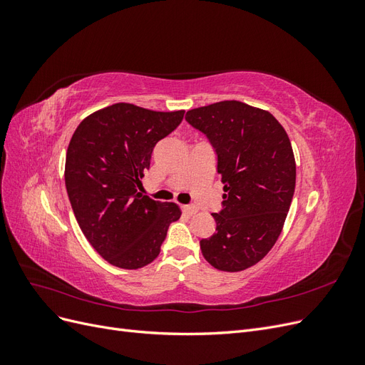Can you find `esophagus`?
I'll return each instance as SVG.
<instances>
[{
  "instance_id": "obj_1",
  "label": "esophagus",
  "mask_w": 365,
  "mask_h": 365,
  "mask_svg": "<svg viewBox=\"0 0 365 365\" xmlns=\"http://www.w3.org/2000/svg\"><path fill=\"white\" fill-rule=\"evenodd\" d=\"M181 210H182V213L187 216H193L197 212V208L195 205H181Z\"/></svg>"
}]
</instances>
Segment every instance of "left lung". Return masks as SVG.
I'll list each match as a JSON object with an SVG mask.
<instances>
[{
	"label": "left lung",
	"instance_id": "8db88e82",
	"mask_svg": "<svg viewBox=\"0 0 365 365\" xmlns=\"http://www.w3.org/2000/svg\"><path fill=\"white\" fill-rule=\"evenodd\" d=\"M185 120L212 145L225 192L201 251L219 271H244L267 256L288 216L295 190L289 137L272 114L237 101L192 109Z\"/></svg>",
	"mask_w": 365,
	"mask_h": 365
}]
</instances>
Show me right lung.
<instances>
[{
    "mask_svg": "<svg viewBox=\"0 0 365 365\" xmlns=\"http://www.w3.org/2000/svg\"><path fill=\"white\" fill-rule=\"evenodd\" d=\"M182 117L184 111L115 103L74 130L65 160L67 193L82 233L114 267L138 269L155 260L169 225L181 216L176 204L138 189L153 148Z\"/></svg>",
    "mask_w": 365,
    "mask_h": 365,
    "instance_id": "right-lung-1",
    "label": "right lung"
}]
</instances>
